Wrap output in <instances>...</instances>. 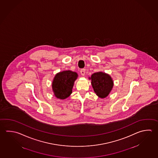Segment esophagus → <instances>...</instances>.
I'll return each instance as SVG.
<instances>
[{
    "mask_svg": "<svg viewBox=\"0 0 158 158\" xmlns=\"http://www.w3.org/2000/svg\"><path fill=\"white\" fill-rule=\"evenodd\" d=\"M81 75L82 76H84L85 74V69H81L80 71Z\"/></svg>",
    "mask_w": 158,
    "mask_h": 158,
    "instance_id": "1",
    "label": "esophagus"
}]
</instances>
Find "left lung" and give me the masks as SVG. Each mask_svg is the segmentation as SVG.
<instances>
[{"instance_id": "1", "label": "left lung", "mask_w": 158, "mask_h": 158, "mask_svg": "<svg viewBox=\"0 0 158 158\" xmlns=\"http://www.w3.org/2000/svg\"><path fill=\"white\" fill-rule=\"evenodd\" d=\"M91 84L96 94L101 98L107 97L114 85L113 81L109 75L98 72L91 76Z\"/></svg>"}]
</instances>
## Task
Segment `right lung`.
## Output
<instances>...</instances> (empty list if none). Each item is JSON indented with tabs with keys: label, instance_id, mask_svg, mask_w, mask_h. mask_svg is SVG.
<instances>
[{
	"label": "right lung",
	"instance_id": "obj_1",
	"mask_svg": "<svg viewBox=\"0 0 158 158\" xmlns=\"http://www.w3.org/2000/svg\"><path fill=\"white\" fill-rule=\"evenodd\" d=\"M77 73L71 71L60 72L56 75L52 83V89L55 96L58 98L65 99L72 94Z\"/></svg>",
	"mask_w": 158,
	"mask_h": 158
}]
</instances>
